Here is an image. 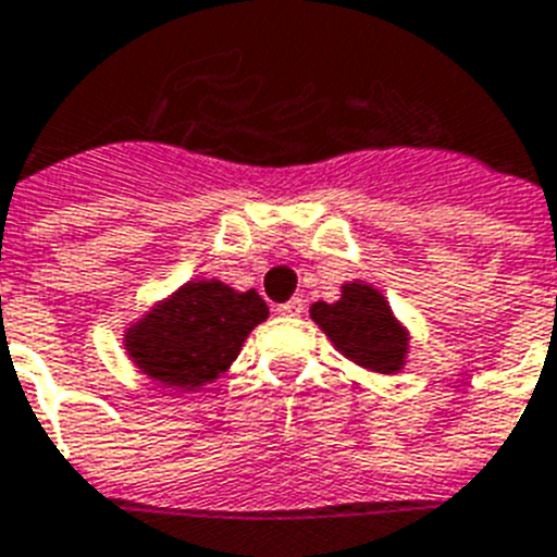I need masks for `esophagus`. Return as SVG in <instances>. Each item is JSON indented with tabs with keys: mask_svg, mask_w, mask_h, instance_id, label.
I'll list each match as a JSON object with an SVG mask.
<instances>
[{
	"mask_svg": "<svg viewBox=\"0 0 557 557\" xmlns=\"http://www.w3.org/2000/svg\"><path fill=\"white\" fill-rule=\"evenodd\" d=\"M275 312H278V315H301V312H305V301H301V298H289L287 305L275 307Z\"/></svg>",
	"mask_w": 557,
	"mask_h": 557,
	"instance_id": "obj_1",
	"label": "esophagus"
}]
</instances>
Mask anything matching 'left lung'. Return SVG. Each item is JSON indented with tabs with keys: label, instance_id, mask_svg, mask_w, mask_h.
<instances>
[{
	"label": "left lung",
	"instance_id": "8db88e82",
	"mask_svg": "<svg viewBox=\"0 0 557 557\" xmlns=\"http://www.w3.org/2000/svg\"><path fill=\"white\" fill-rule=\"evenodd\" d=\"M310 319L324 330L344 358L372 372H401L410 352V333L395 319L381 289L367 282L342 284V298L327 305L315 301Z\"/></svg>",
	"mask_w": 557,
	"mask_h": 557
}]
</instances>
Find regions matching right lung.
<instances>
[{"mask_svg": "<svg viewBox=\"0 0 557 557\" xmlns=\"http://www.w3.org/2000/svg\"><path fill=\"white\" fill-rule=\"evenodd\" d=\"M268 315L256 289L238 293L219 278H193L124 330V350L147 379L199 389L230 370Z\"/></svg>", "mask_w": 557, "mask_h": 557, "instance_id": "add662e5", "label": "right lung"}]
</instances>
